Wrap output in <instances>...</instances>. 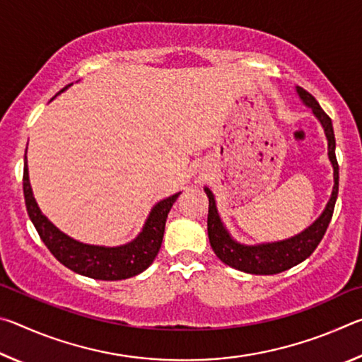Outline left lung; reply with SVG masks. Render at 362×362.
<instances>
[{
    "instance_id": "1",
    "label": "left lung",
    "mask_w": 362,
    "mask_h": 362,
    "mask_svg": "<svg viewBox=\"0 0 362 362\" xmlns=\"http://www.w3.org/2000/svg\"><path fill=\"white\" fill-rule=\"evenodd\" d=\"M303 105L311 108L316 119L321 122L324 134L327 139V156L334 169V187L326 207L308 228L300 231L298 235L287 238L283 241L262 243V244H243L236 241L226 230L225 223L218 216L216 198L209 188L204 187V192L209 198V214H207V235H209L211 247L225 265L240 269L250 274H276L286 272L292 267L302 263L315 252L317 244L321 243L324 233L332 218L337 194H339V163L335 158V136L332 121L324 113L320 103L310 93L302 88H296Z\"/></svg>"
}]
</instances>
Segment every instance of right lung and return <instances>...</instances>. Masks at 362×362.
I'll list each match as a JSON object with an SVG mask.
<instances>
[{
    "mask_svg": "<svg viewBox=\"0 0 362 362\" xmlns=\"http://www.w3.org/2000/svg\"><path fill=\"white\" fill-rule=\"evenodd\" d=\"M70 86L71 84L65 86L60 93H64ZM23 196H25L28 217L35 225L36 231H38L41 241L46 244V247L51 250V254L62 265L88 278L118 281L136 276V274L145 272L155 260L159 249H161L168 214L180 193L161 199L153 206L148 217L145 220L142 231L132 241L115 247L95 246V244H86L73 240L64 231H60L41 212L33 196L32 185H30L27 151L25 164H23Z\"/></svg>",
    "mask_w": 362,
    "mask_h": 362,
    "instance_id": "1",
    "label": "right lung"
}]
</instances>
